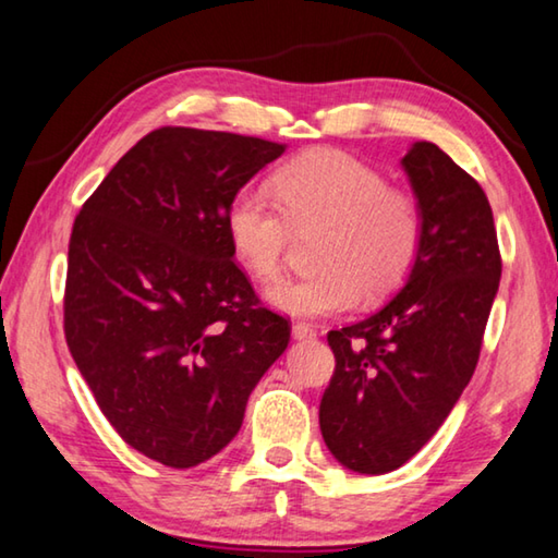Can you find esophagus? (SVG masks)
<instances>
[{"label": "esophagus", "mask_w": 558, "mask_h": 558, "mask_svg": "<svg viewBox=\"0 0 558 558\" xmlns=\"http://www.w3.org/2000/svg\"><path fill=\"white\" fill-rule=\"evenodd\" d=\"M291 336H294L296 341H312L316 339V328L308 324H294L291 326Z\"/></svg>", "instance_id": "34e87169"}]
</instances>
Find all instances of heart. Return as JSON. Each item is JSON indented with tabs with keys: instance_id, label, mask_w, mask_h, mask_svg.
Instances as JSON below:
<instances>
[{
	"instance_id": "heart-1",
	"label": "heart",
	"mask_w": 558,
	"mask_h": 558,
	"mask_svg": "<svg viewBox=\"0 0 558 558\" xmlns=\"http://www.w3.org/2000/svg\"><path fill=\"white\" fill-rule=\"evenodd\" d=\"M271 185L274 193L244 185L227 207L232 252L252 277H279L291 227L326 230L318 242L324 269L267 289L279 314L322 318L351 312L363 289L371 296L390 294L413 271L425 240L423 205L410 190L390 185L378 168L322 148L284 162Z\"/></svg>"
}]
</instances>
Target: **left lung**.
<instances>
[{
    "instance_id": "left-lung-1",
    "label": "left lung",
    "mask_w": 558,
    "mask_h": 558,
    "mask_svg": "<svg viewBox=\"0 0 558 558\" xmlns=\"http://www.w3.org/2000/svg\"><path fill=\"white\" fill-rule=\"evenodd\" d=\"M400 166L425 213L423 250L386 306L328 331L336 371L318 408L326 447L361 474L398 470L440 430L477 365L501 277L480 182L427 141Z\"/></svg>"
}]
</instances>
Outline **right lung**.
Segmentation results:
<instances>
[{
	"instance_id": "right-lung-1",
	"label": "right lung",
	"mask_w": 558,
	"mask_h": 558,
	"mask_svg": "<svg viewBox=\"0 0 558 558\" xmlns=\"http://www.w3.org/2000/svg\"><path fill=\"white\" fill-rule=\"evenodd\" d=\"M287 145L158 128L73 222L63 333L100 413L168 468L240 433L250 392L287 351L289 322L234 264L227 207Z\"/></svg>"
}]
</instances>
